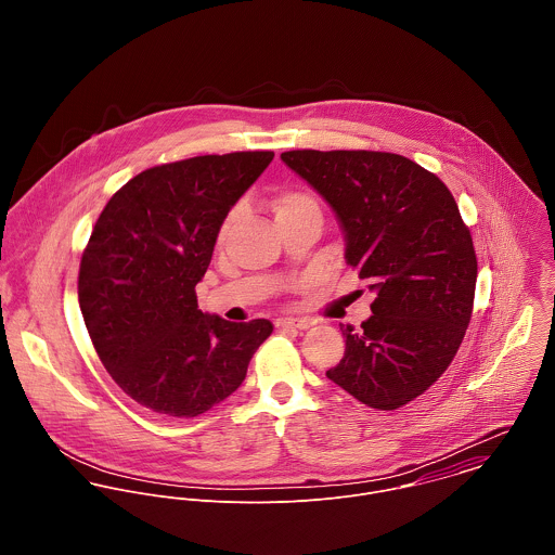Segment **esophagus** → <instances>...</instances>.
<instances>
[{
  "label": "esophagus",
  "instance_id": "obj_1",
  "mask_svg": "<svg viewBox=\"0 0 555 555\" xmlns=\"http://www.w3.org/2000/svg\"><path fill=\"white\" fill-rule=\"evenodd\" d=\"M314 322L310 318H278L275 320V326H280V328H308Z\"/></svg>",
  "mask_w": 555,
  "mask_h": 555
}]
</instances>
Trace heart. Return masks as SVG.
I'll return each instance as SVG.
<instances>
[{
    "mask_svg": "<svg viewBox=\"0 0 555 555\" xmlns=\"http://www.w3.org/2000/svg\"><path fill=\"white\" fill-rule=\"evenodd\" d=\"M299 205H317V201L310 196V194H304V192H286L282 194L278 201H275V214L280 211H286V209H293V207H299ZM235 222V214H231L222 227V235L229 233V229L233 227Z\"/></svg>",
    "mask_w": 555,
    "mask_h": 555,
    "instance_id": "b5f03b06",
    "label": "heart"
}]
</instances>
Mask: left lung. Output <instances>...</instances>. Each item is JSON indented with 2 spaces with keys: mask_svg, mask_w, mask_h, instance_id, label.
I'll return each instance as SVG.
<instances>
[{
  "mask_svg": "<svg viewBox=\"0 0 555 555\" xmlns=\"http://www.w3.org/2000/svg\"><path fill=\"white\" fill-rule=\"evenodd\" d=\"M282 159L335 211L346 262L376 293L372 317L341 326L326 378L376 410L423 396L451 365L473 317L476 254L449 188L412 159L365 150H295Z\"/></svg>",
  "mask_w": 555,
  "mask_h": 555,
  "instance_id": "left-lung-1",
  "label": "left lung"
}]
</instances>
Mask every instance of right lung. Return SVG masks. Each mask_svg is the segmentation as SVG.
<instances>
[{
	"label": "right lung",
	"instance_id": "right-lung-1",
	"mask_svg": "<svg viewBox=\"0 0 555 555\" xmlns=\"http://www.w3.org/2000/svg\"><path fill=\"white\" fill-rule=\"evenodd\" d=\"M273 152H235L159 164L132 177L102 209L79 269L91 344L126 396L192 418L235 393L264 318L229 322L198 310L224 218Z\"/></svg>",
	"mask_w": 555,
	"mask_h": 555
}]
</instances>
